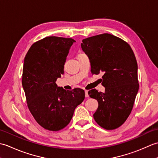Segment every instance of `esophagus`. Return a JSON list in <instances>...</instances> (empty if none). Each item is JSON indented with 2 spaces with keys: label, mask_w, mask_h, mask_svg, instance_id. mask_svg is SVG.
<instances>
[{
  "label": "esophagus",
  "mask_w": 158,
  "mask_h": 158,
  "mask_svg": "<svg viewBox=\"0 0 158 158\" xmlns=\"http://www.w3.org/2000/svg\"><path fill=\"white\" fill-rule=\"evenodd\" d=\"M85 97H86V98H88V97H89L88 90H85Z\"/></svg>",
  "instance_id": "1"
}]
</instances>
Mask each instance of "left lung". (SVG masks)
<instances>
[{"label":"left lung","mask_w":158,"mask_h":158,"mask_svg":"<svg viewBox=\"0 0 158 158\" xmlns=\"http://www.w3.org/2000/svg\"><path fill=\"white\" fill-rule=\"evenodd\" d=\"M81 46L89 57L92 75L104 73L105 92H88L98 102L94 118L104 129H116L129 117L139 88L135 53L127 42L108 33L83 39Z\"/></svg>","instance_id":"1"}]
</instances>
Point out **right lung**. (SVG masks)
Instances as JSON below:
<instances>
[{"label":"right lung","mask_w":158,"mask_h":158,"mask_svg":"<svg viewBox=\"0 0 158 158\" xmlns=\"http://www.w3.org/2000/svg\"><path fill=\"white\" fill-rule=\"evenodd\" d=\"M71 38L47 36L33 43L26 53L22 86L27 106L40 126L59 131L68 125L76 107L85 98L84 90H65L56 81L64 73Z\"/></svg>","instance_id":"right-lung-1"}]
</instances>
